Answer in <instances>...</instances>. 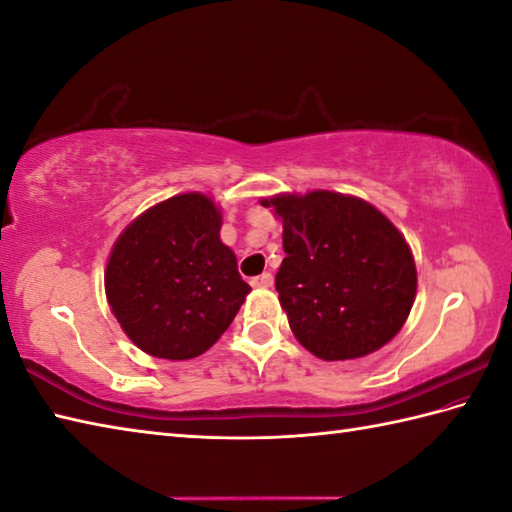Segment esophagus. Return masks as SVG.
Wrapping results in <instances>:
<instances>
[{"instance_id": "1", "label": "esophagus", "mask_w": 512, "mask_h": 512, "mask_svg": "<svg viewBox=\"0 0 512 512\" xmlns=\"http://www.w3.org/2000/svg\"><path fill=\"white\" fill-rule=\"evenodd\" d=\"M250 284H253V288H270L273 286V275L262 273V275L250 279Z\"/></svg>"}]
</instances>
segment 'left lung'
I'll use <instances>...</instances> for the list:
<instances>
[{
    "label": "left lung",
    "instance_id": "8db88e82",
    "mask_svg": "<svg viewBox=\"0 0 512 512\" xmlns=\"http://www.w3.org/2000/svg\"><path fill=\"white\" fill-rule=\"evenodd\" d=\"M284 224L279 304L297 342L326 362L366 357L406 324L417 268L404 235L364 199L330 190L275 195Z\"/></svg>",
    "mask_w": 512,
    "mask_h": 512
}]
</instances>
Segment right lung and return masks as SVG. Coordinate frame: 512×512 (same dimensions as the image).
<instances>
[{"instance_id": "1", "label": "right lung", "mask_w": 512, "mask_h": 512, "mask_svg": "<svg viewBox=\"0 0 512 512\" xmlns=\"http://www.w3.org/2000/svg\"><path fill=\"white\" fill-rule=\"evenodd\" d=\"M219 228L213 199L184 193L148 208L117 237L104 273L106 297L144 353L170 362L199 357L235 319L250 286Z\"/></svg>"}]
</instances>
